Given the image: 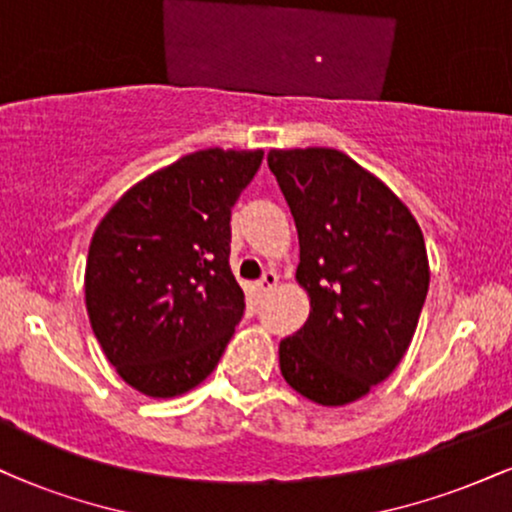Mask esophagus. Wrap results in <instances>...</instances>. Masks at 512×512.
Returning <instances> with one entry per match:
<instances>
[{
  "mask_svg": "<svg viewBox=\"0 0 512 512\" xmlns=\"http://www.w3.org/2000/svg\"><path fill=\"white\" fill-rule=\"evenodd\" d=\"M276 284H279V276H276V272H264L262 279L255 284V289L260 296H267V293L272 291Z\"/></svg>",
  "mask_w": 512,
  "mask_h": 512,
  "instance_id": "1",
  "label": "esophagus"
}]
</instances>
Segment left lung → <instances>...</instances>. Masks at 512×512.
Listing matches in <instances>:
<instances>
[{
	"instance_id": "8db88e82",
	"label": "left lung",
	"mask_w": 512,
	"mask_h": 512,
	"mask_svg": "<svg viewBox=\"0 0 512 512\" xmlns=\"http://www.w3.org/2000/svg\"><path fill=\"white\" fill-rule=\"evenodd\" d=\"M269 170L296 221V281L310 315L281 339L279 368L322 407L356 402L407 354L431 269L424 233L383 180L337 149H272Z\"/></svg>"
}]
</instances>
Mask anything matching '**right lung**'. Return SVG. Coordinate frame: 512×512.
<instances>
[{
  "label": "right lung",
  "instance_id": "1",
  "mask_svg": "<svg viewBox=\"0 0 512 512\" xmlns=\"http://www.w3.org/2000/svg\"><path fill=\"white\" fill-rule=\"evenodd\" d=\"M264 151L204 149L137 182L98 223L86 310L117 375L146 397L197 387L243 317L231 209Z\"/></svg>",
  "mask_w": 512,
  "mask_h": 512
}]
</instances>
